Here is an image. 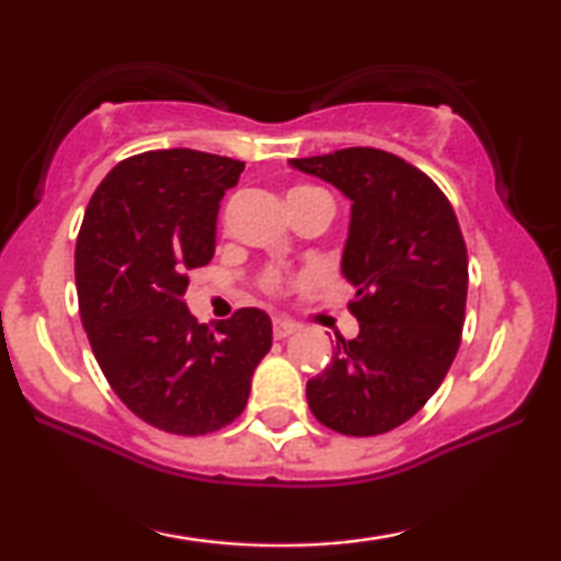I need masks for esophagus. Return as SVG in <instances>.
<instances>
[{"label": "esophagus", "mask_w": 561, "mask_h": 561, "mask_svg": "<svg viewBox=\"0 0 561 561\" xmlns=\"http://www.w3.org/2000/svg\"><path fill=\"white\" fill-rule=\"evenodd\" d=\"M298 329L296 321L290 319H283V317H275L273 319V336L275 340H286V336H290Z\"/></svg>", "instance_id": "esophagus-1"}]
</instances>
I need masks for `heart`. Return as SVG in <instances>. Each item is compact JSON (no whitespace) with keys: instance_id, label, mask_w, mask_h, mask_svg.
Wrapping results in <instances>:
<instances>
[{"instance_id":"obj_1","label":"heart","mask_w":561,"mask_h":561,"mask_svg":"<svg viewBox=\"0 0 561 561\" xmlns=\"http://www.w3.org/2000/svg\"><path fill=\"white\" fill-rule=\"evenodd\" d=\"M309 194H321V191L313 188V186H294L288 191V198H301V196H309ZM260 283H263L265 294L278 296L288 288V275L280 273L278 267H271V271L263 273V280H260Z\"/></svg>"}]
</instances>
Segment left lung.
Instances as JSON below:
<instances>
[{
  "label": "left lung",
  "mask_w": 561,
  "mask_h": 561,
  "mask_svg": "<svg viewBox=\"0 0 561 561\" xmlns=\"http://www.w3.org/2000/svg\"><path fill=\"white\" fill-rule=\"evenodd\" d=\"M290 165L352 202L342 273L359 334H336L332 363L306 382L309 409L332 432L386 434L424 409L462 342V229L444 191L393 152L344 148Z\"/></svg>",
  "instance_id": "1"
}]
</instances>
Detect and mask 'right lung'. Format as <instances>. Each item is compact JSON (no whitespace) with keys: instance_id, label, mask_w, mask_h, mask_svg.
<instances>
[{"instance_id":"1","label":"right lung","mask_w":561,"mask_h":561,"mask_svg":"<svg viewBox=\"0 0 561 561\" xmlns=\"http://www.w3.org/2000/svg\"><path fill=\"white\" fill-rule=\"evenodd\" d=\"M242 160L173 148L125 158L91 196L76 240V294L89 344L119 401L160 432L232 424L273 344L271 317H191L188 275L214 257L219 202Z\"/></svg>"}]
</instances>
